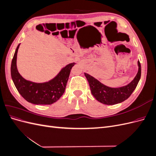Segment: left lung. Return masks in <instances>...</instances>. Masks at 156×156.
<instances>
[{"label":"left lung","mask_w":156,"mask_h":156,"mask_svg":"<svg viewBox=\"0 0 156 156\" xmlns=\"http://www.w3.org/2000/svg\"><path fill=\"white\" fill-rule=\"evenodd\" d=\"M138 73L133 81L127 85L120 88L108 87L91 75L84 73L93 96L98 101L105 105H115L127 100L136 88L140 78L141 67L139 61H138Z\"/></svg>","instance_id":"obj_1"}]
</instances>
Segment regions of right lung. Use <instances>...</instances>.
<instances>
[{"mask_svg":"<svg viewBox=\"0 0 156 156\" xmlns=\"http://www.w3.org/2000/svg\"><path fill=\"white\" fill-rule=\"evenodd\" d=\"M17 47L11 64V75L14 84L21 96L28 102L36 105H51L56 102L64 93L69 73L75 63L64 67L59 73L51 81L36 83L25 79L18 72L16 65Z\"/></svg>","mask_w":156,"mask_h":156,"instance_id":"add662e5","label":"right lung"}]
</instances>
